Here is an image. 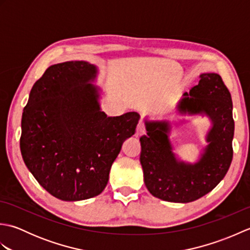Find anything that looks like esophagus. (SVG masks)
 Instances as JSON below:
<instances>
[{
  "label": "esophagus",
  "mask_w": 250,
  "mask_h": 250,
  "mask_svg": "<svg viewBox=\"0 0 250 250\" xmlns=\"http://www.w3.org/2000/svg\"><path fill=\"white\" fill-rule=\"evenodd\" d=\"M145 134V125L140 122L139 125H137V128H136V132H135V136L136 137H141L142 135Z\"/></svg>",
  "instance_id": "esophagus-1"
}]
</instances>
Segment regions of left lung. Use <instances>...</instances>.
I'll list each match as a JSON object with an SVG mask.
<instances>
[{"mask_svg":"<svg viewBox=\"0 0 250 250\" xmlns=\"http://www.w3.org/2000/svg\"><path fill=\"white\" fill-rule=\"evenodd\" d=\"M232 110L231 94L216 73H202L199 83L183 94L176 105L177 114L206 117L210 125L205 134L207 145L193 163L174 153L169 118L151 120L145 117L147 135L140 139V160L145 186L153 196L174 203H189L210 192L224 179L233 157ZM187 121L178 119V124Z\"/></svg>","mask_w":250,"mask_h":250,"instance_id":"obj_1","label":"left lung"}]
</instances>
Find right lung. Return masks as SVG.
<instances>
[{"label": "right lung", "mask_w": 250, "mask_h": 250, "mask_svg": "<svg viewBox=\"0 0 250 250\" xmlns=\"http://www.w3.org/2000/svg\"><path fill=\"white\" fill-rule=\"evenodd\" d=\"M99 67L86 61L50 65L31 89L21 119L20 150L47 192L75 202L99 195L124 142L134 135L135 111L107 117L97 86Z\"/></svg>", "instance_id": "obj_1"}]
</instances>
